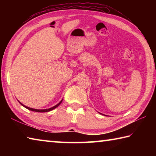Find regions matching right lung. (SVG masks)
<instances>
[{"label":"right lung","mask_w":156,"mask_h":156,"mask_svg":"<svg viewBox=\"0 0 156 156\" xmlns=\"http://www.w3.org/2000/svg\"><path fill=\"white\" fill-rule=\"evenodd\" d=\"M62 100L59 102L58 104L56 105V106L53 107H51V108H49V109H32V108H30V107H26V106H25V105H23V104H21L20 102V103L21 105H22L23 107H25L26 108V109H29V110H31V111H33V112H50V111L53 110L54 109H55V108H56L57 107H58L59 105L62 102Z\"/></svg>","instance_id":"add662e5"}]
</instances>
